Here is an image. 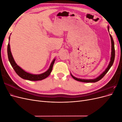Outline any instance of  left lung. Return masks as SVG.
<instances>
[{
    "instance_id": "obj_1",
    "label": "left lung",
    "mask_w": 122,
    "mask_h": 122,
    "mask_svg": "<svg viewBox=\"0 0 122 122\" xmlns=\"http://www.w3.org/2000/svg\"><path fill=\"white\" fill-rule=\"evenodd\" d=\"M108 30L109 31V27L108 26ZM110 36V39H111V42H112V56H111V58H110V61L109 64V65L108 66V67L107 68V69L105 70V71L103 72L102 74L100 75L99 77H98L97 78L94 79H78L76 77H75L74 76H73L71 74V76L73 77V78L75 80L78 81H80V82H96L98 81L99 80H100V79H101L103 77L105 76V75L107 73V72L109 71V70L110 69V68H111V67L112 66V65L113 64L114 62V57H115V49H114V42L113 40L112 39V36H111V35L109 34Z\"/></svg>"
}]
</instances>
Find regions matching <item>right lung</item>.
Wrapping results in <instances>:
<instances>
[{"instance_id":"obj_1","label":"right lung","mask_w":122,"mask_h":122,"mask_svg":"<svg viewBox=\"0 0 122 122\" xmlns=\"http://www.w3.org/2000/svg\"><path fill=\"white\" fill-rule=\"evenodd\" d=\"M10 37H9V40H10ZM8 58L9 61L11 66H12L15 71L17 74L18 76H19L21 78L26 79L28 80H30V81H38V80H41L44 79L46 78V77L48 76L51 73V71H52L53 66L54 63V61L55 60H54L51 62V65L50 66L49 69L47 70L46 72L45 73H42L41 74H39V75H34V74H31L28 73L24 71L23 69H22L20 67L18 66L16 63L11 53L10 49V45L9 43L8 45Z\"/></svg>"}]
</instances>
